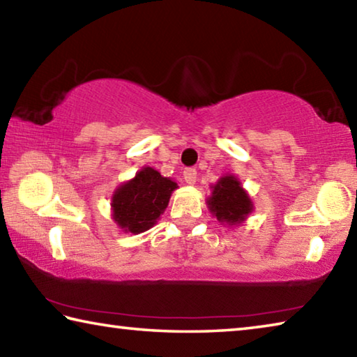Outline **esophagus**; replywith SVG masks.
<instances>
[{"label": "esophagus", "instance_id": "esophagus-1", "mask_svg": "<svg viewBox=\"0 0 357 357\" xmlns=\"http://www.w3.org/2000/svg\"><path fill=\"white\" fill-rule=\"evenodd\" d=\"M184 179H185L187 184H195V181H197V170H195V168H192V167L185 168Z\"/></svg>", "mask_w": 357, "mask_h": 357}]
</instances>
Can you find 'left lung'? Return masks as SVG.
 <instances>
[{"mask_svg": "<svg viewBox=\"0 0 357 357\" xmlns=\"http://www.w3.org/2000/svg\"><path fill=\"white\" fill-rule=\"evenodd\" d=\"M211 213H214L219 222L236 225L243 222L247 214L252 213V202L239 181L233 176L222 178L214 185L213 197L208 200Z\"/></svg>", "mask_w": 357, "mask_h": 357, "instance_id": "8db88e82", "label": "left lung"}]
</instances>
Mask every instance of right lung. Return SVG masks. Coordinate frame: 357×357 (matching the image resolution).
<instances>
[{
  "mask_svg": "<svg viewBox=\"0 0 357 357\" xmlns=\"http://www.w3.org/2000/svg\"><path fill=\"white\" fill-rule=\"evenodd\" d=\"M176 183L154 168H143L135 178L119 187L112 198L113 219L130 233L146 231L168 206Z\"/></svg>",
  "mask_w": 357,
  "mask_h": 357,
  "instance_id": "add662e5",
  "label": "right lung"
}]
</instances>
